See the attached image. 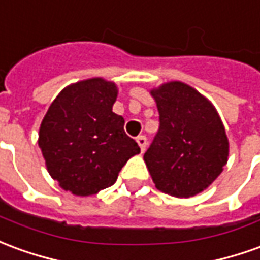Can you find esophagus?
Wrapping results in <instances>:
<instances>
[{
  "label": "esophagus",
  "mask_w": 260,
  "mask_h": 260,
  "mask_svg": "<svg viewBox=\"0 0 260 260\" xmlns=\"http://www.w3.org/2000/svg\"><path fill=\"white\" fill-rule=\"evenodd\" d=\"M136 142L139 145V148H141V152H145V149H146V145H148V141H146V138L145 136H138L136 138Z\"/></svg>",
  "instance_id": "1"
}]
</instances>
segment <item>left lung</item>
<instances>
[{
    "label": "left lung",
    "instance_id": "8db88e82",
    "mask_svg": "<svg viewBox=\"0 0 260 260\" xmlns=\"http://www.w3.org/2000/svg\"><path fill=\"white\" fill-rule=\"evenodd\" d=\"M159 132L143 155L157 190L179 199L204 191L228 161L230 142L215 107L196 88L169 81L150 90Z\"/></svg>",
    "mask_w": 260,
    "mask_h": 260
}]
</instances>
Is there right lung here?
<instances>
[{
  "mask_svg": "<svg viewBox=\"0 0 260 260\" xmlns=\"http://www.w3.org/2000/svg\"><path fill=\"white\" fill-rule=\"evenodd\" d=\"M118 86L92 77L64 87L42 119L38 143L46 169L74 196L97 194L141 149L125 134V119L112 111Z\"/></svg>",
  "mask_w": 260,
  "mask_h": 260,
  "instance_id": "add662e5",
  "label": "right lung"
}]
</instances>
